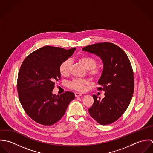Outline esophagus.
<instances>
[{
  "label": "esophagus",
  "instance_id": "obj_1",
  "mask_svg": "<svg viewBox=\"0 0 153 153\" xmlns=\"http://www.w3.org/2000/svg\"><path fill=\"white\" fill-rule=\"evenodd\" d=\"M75 95L76 97H80V96H82V94L79 93V92H76V93L75 94Z\"/></svg>",
  "mask_w": 153,
  "mask_h": 153
}]
</instances>
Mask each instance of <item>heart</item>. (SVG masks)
Segmentation results:
<instances>
[{"instance_id":"1","label":"heart","mask_w":153,"mask_h":153,"mask_svg":"<svg viewBox=\"0 0 153 153\" xmlns=\"http://www.w3.org/2000/svg\"><path fill=\"white\" fill-rule=\"evenodd\" d=\"M82 64L87 69L88 74L92 78H97L101 74V70L99 68H97V61L90 56H84L80 58ZM72 65V60L68 58L64 60L60 64L59 70L61 75L68 76L70 73L71 67ZM89 84V81L86 79H75L72 80L69 84V87L79 91H83L85 89V86Z\"/></svg>"}]
</instances>
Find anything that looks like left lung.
<instances>
[{
    "label": "left lung",
    "mask_w": 153,
    "mask_h": 153,
    "mask_svg": "<svg viewBox=\"0 0 153 153\" xmlns=\"http://www.w3.org/2000/svg\"><path fill=\"white\" fill-rule=\"evenodd\" d=\"M82 51L94 53L102 61L104 68L98 80L105 91L101 100L95 95L88 109L90 115L99 124L107 125L120 118L130 105L134 89V74L130 61L119 46L109 42L88 45Z\"/></svg>",
    "instance_id": "8db88e82"
}]
</instances>
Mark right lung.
Listing matches in <instances>:
<instances>
[{
	"label": "right lung",
	"mask_w": 153,
	"mask_h": 153,
	"mask_svg": "<svg viewBox=\"0 0 153 153\" xmlns=\"http://www.w3.org/2000/svg\"><path fill=\"white\" fill-rule=\"evenodd\" d=\"M45 46L28 55L20 68L17 88L26 113L36 123L51 126L60 120L75 94L69 91L59 96L52 94L55 81L61 79L59 68L75 51Z\"/></svg>",
	"instance_id": "1"
}]
</instances>
